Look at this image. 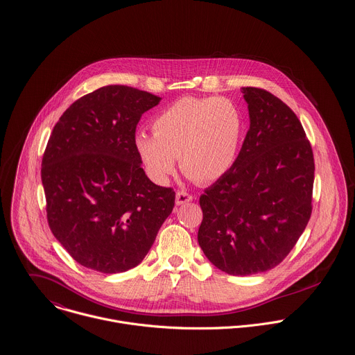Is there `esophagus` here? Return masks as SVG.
I'll list each match as a JSON object with an SVG mask.
<instances>
[{"label": "esophagus", "mask_w": 355, "mask_h": 355, "mask_svg": "<svg viewBox=\"0 0 355 355\" xmlns=\"http://www.w3.org/2000/svg\"><path fill=\"white\" fill-rule=\"evenodd\" d=\"M192 199H193V196L187 191H178L177 195H175V203L177 205H184L187 202H191Z\"/></svg>", "instance_id": "esophagus-1"}]
</instances>
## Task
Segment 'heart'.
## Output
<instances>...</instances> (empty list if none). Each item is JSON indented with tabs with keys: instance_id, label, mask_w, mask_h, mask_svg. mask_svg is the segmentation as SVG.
I'll return each mask as SVG.
<instances>
[{
	"instance_id": "heart-1",
	"label": "heart",
	"mask_w": 355,
	"mask_h": 355,
	"mask_svg": "<svg viewBox=\"0 0 355 355\" xmlns=\"http://www.w3.org/2000/svg\"><path fill=\"white\" fill-rule=\"evenodd\" d=\"M244 127L243 111L232 100L185 96L155 115L153 135L137 132L134 148L146 174L157 184H164L175 171V157L189 180L210 184L237 160Z\"/></svg>"
}]
</instances>
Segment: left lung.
I'll return each mask as SVG.
<instances>
[{"label": "left lung", "instance_id": "8db88e82", "mask_svg": "<svg viewBox=\"0 0 355 355\" xmlns=\"http://www.w3.org/2000/svg\"><path fill=\"white\" fill-rule=\"evenodd\" d=\"M250 130L230 171L199 198L206 258L232 276L284 261L312 213L315 162L295 112L270 92L243 87Z\"/></svg>", "mask_w": 355, "mask_h": 355}]
</instances>
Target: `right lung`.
<instances>
[{"instance_id": "obj_1", "label": "right lung", "mask_w": 355, "mask_h": 355, "mask_svg": "<svg viewBox=\"0 0 355 355\" xmlns=\"http://www.w3.org/2000/svg\"><path fill=\"white\" fill-rule=\"evenodd\" d=\"M160 97L103 86L61 115L42 160L47 221L82 266L120 273L139 265L175 202L153 184L134 148L137 125Z\"/></svg>"}]
</instances>
